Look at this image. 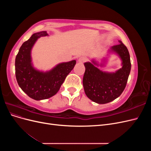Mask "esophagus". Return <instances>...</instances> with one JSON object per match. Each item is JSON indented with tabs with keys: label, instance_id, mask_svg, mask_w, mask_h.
I'll list each match as a JSON object with an SVG mask.
<instances>
[{
	"label": "esophagus",
	"instance_id": "esophagus-1",
	"mask_svg": "<svg viewBox=\"0 0 151 151\" xmlns=\"http://www.w3.org/2000/svg\"><path fill=\"white\" fill-rule=\"evenodd\" d=\"M86 60H87V58L85 57H81L79 58L78 61H79V62L83 63V62H85Z\"/></svg>",
	"mask_w": 151,
	"mask_h": 151
}]
</instances>
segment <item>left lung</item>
Wrapping results in <instances>:
<instances>
[{
	"label": "left lung",
	"instance_id": "left-lung-1",
	"mask_svg": "<svg viewBox=\"0 0 151 151\" xmlns=\"http://www.w3.org/2000/svg\"><path fill=\"white\" fill-rule=\"evenodd\" d=\"M118 42L119 43L114 45L112 50L121 57L123 66L116 73L103 72L90 62L84 63L83 86L85 93L91 100L98 104L108 103L119 97L127 83L131 69L130 55L122 41Z\"/></svg>",
	"mask_w": 151,
	"mask_h": 151
}]
</instances>
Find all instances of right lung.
Returning <instances> with one entry per match:
<instances>
[{
	"label": "right lung",
	"instance_id": "obj_1",
	"mask_svg": "<svg viewBox=\"0 0 151 151\" xmlns=\"http://www.w3.org/2000/svg\"><path fill=\"white\" fill-rule=\"evenodd\" d=\"M47 35V31L33 34L22 43L16 57L17 83L29 97L35 100L48 99L56 94L76 63L75 60L61 63L47 72L35 70L31 65V50L38 38Z\"/></svg>",
	"mask_w": 151,
	"mask_h": 151
}]
</instances>
